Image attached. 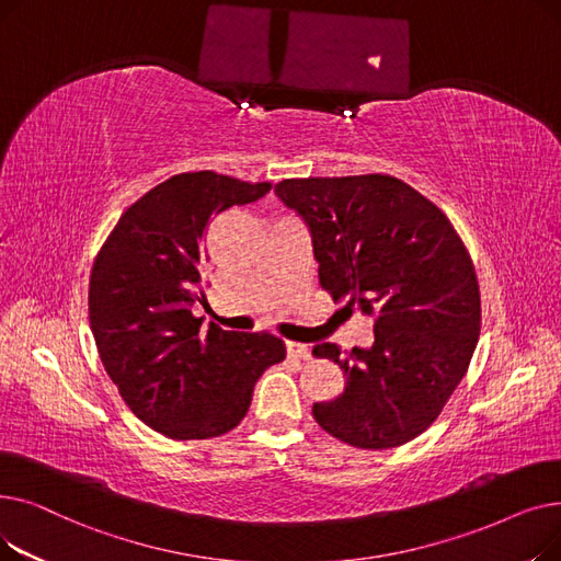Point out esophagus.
Returning <instances> with one entry per match:
<instances>
[{"instance_id": "obj_1", "label": "esophagus", "mask_w": 561, "mask_h": 561, "mask_svg": "<svg viewBox=\"0 0 561 561\" xmlns=\"http://www.w3.org/2000/svg\"><path fill=\"white\" fill-rule=\"evenodd\" d=\"M286 355L290 357V359H309L311 357V350H309V345H305V343H296V341H286Z\"/></svg>"}]
</instances>
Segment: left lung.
Returning a JSON list of instances; mask_svg holds the SVG:
<instances>
[{
  "label": "left lung",
  "mask_w": 561,
  "mask_h": 561,
  "mask_svg": "<svg viewBox=\"0 0 561 561\" xmlns=\"http://www.w3.org/2000/svg\"><path fill=\"white\" fill-rule=\"evenodd\" d=\"M275 191L311 229L320 286L373 318L368 350L313 347L345 377L339 398L313 404L316 423L364 450L407 444L438 419L478 345L480 284L463 241L391 174L284 180Z\"/></svg>",
  "instance_id": "left-lung-1"
}]
</instances>
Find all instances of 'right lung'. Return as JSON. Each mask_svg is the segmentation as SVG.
I'll list each match as a JSON object with an SVG mask.
<instances>
[{"mask_svg": "<svg viewBox=\"0 0 561 561\" xmlns=\"http://www.w3.org/2000/svg\"><path fill=\"white\" fill-rule=\"evenodd\" d=\"M271 188L214 170L174 174L129 206L95 256L88 316L100 359L134 414L168 438L233 430L256 379L286 357L271 332L204 328L191 311L204 300L206 225Z\"/></svg>", "mask_w": 561, "mask_h": 561, "instance_id": "add662e5", "label": "right lung"}]
</instances>
